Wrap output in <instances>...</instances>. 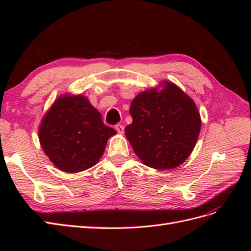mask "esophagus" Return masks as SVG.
I'll list each match as a JSON object with an SVG mask.
<instances>
[{
    "label": "esophagus",
    "mask_w": 251,
    "mask_h": 251,
    "mask_svg": "<svg viewBox=\"0 0 251 251\" xmlns=\"http://www.w3.org/2000/svg\"><path fill=\"white\" fill-rule=\"evenodd\" d=\"M115 129H116V131L119 132V134H123V132H124V126L123 125H121V124H119V125H116L115 126Z\"/></svg>",
    "instance_id": "esophagus-1"
}]
</instances>
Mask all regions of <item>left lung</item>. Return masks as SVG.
<instances>
[{"instance_id": "left-lung-1", "label": "left lung", "mask_w": 251, "mask_h": 251, "mask_svg": "<svg viewBox=\"0 0 251 251\" xmlns=\"http://www.w3.org/2000/svg\"><path fill=\"white\" fill-rule=\"evenodd\" d=\"M132 123L125 136L148 167L159 170L180 166L194 150L201 120L190 96L164 79L138 94L130 104Z\"/></svg>"}]
</instances>
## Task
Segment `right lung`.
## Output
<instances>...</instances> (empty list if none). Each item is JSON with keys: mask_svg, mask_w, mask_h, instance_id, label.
Segmentation results:
<instances>
[{"mask_svg": "<svg viewBox=\"0 0 251 251\" xmlns=\"http://www.w3.org/2000/svg\"><path fill=\"white\" fill-rule=\"evenodd\" d=\"M116 131L82 94H62L43 115L39 140L50 161L61 172L75 174L95 166Z\"/></svg>", "mask_w": 251, "mask_h": 251, "instance_id": "add662e5", "label": "right lung"}]
</instances>
